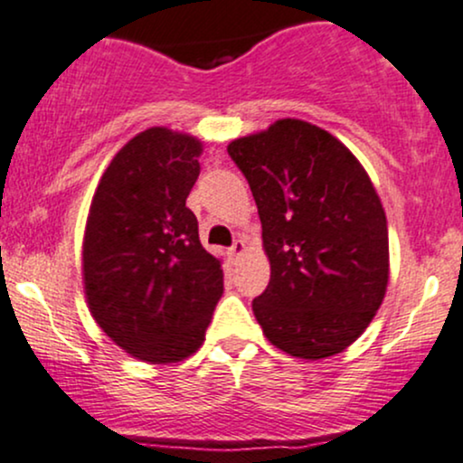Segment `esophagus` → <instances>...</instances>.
Here are the masks:
<instances>
[{
  "label": "esophagus",
  "instance_id": "1",
  "mask_svg": "<svg viewBox=\"0 0 463 463\" xmlns=\"http://www.w3.org/2000/svg\"><path fill=\"white\" fill-rule=\"evenodd\" d=\"M245 251H247V245H245V242H242V241H236V242H233V247L230 249V256H232V258H241L242 253H245Z\"/></svg>",
  "mask_w": 463,
  "mask_h": 463
}]
</instances>
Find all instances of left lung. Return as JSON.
<instances>
[{"instance_id":"1","label":"left lung","mask_w":463,"mask_h":463,"mask_svg":"<svg viewBox=\"0 0 463 463\" xmlns=\"http://www.w3.org/2000/svg\"><path fill=\"white\" fill-rule=\"evenodd\" d=\"M262 222L271 279L253 299L290 356L339 354L365 332L389 282L387 216L370 175L335 135L284 118L230 142Z\"/></svg>"}]
</instances>
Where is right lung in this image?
<instances>
[{"label":"right lung","instance_id":"obj_1","mask_svg":"<svg viewBox=\"0 0 463 463\" xmlns=\"http://www.w3.org/2000/svg\"><path fill=\"white\" fill-rule=\"evenodd\" d=\"M203 142L150 127L118 150L93 192L82 287L96 324L144 363L165 365L203 345L222 295L221 260L185 207Z\"/></svg>","mask_w":463,"mask_h":463}]
</instances>
